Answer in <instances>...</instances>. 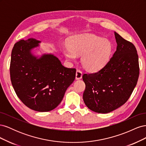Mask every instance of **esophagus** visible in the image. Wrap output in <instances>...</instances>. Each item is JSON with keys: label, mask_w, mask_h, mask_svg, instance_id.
<instances>
[{"label": "esophagus", "mask_w": 146, "mask_h": 146, "mask_svg": "<svg viewBox=\"0 0 146 146\" xmlns=\"http://www.w3.org/2000/svg\"><path fill=\"white\" fill-rule=\"evenodd\" d=\"M82 78V72L81 70L77 69L76 71V78L77 80H80Z\"/></svg>", "instance_id": "esophagus-1"}]
</instances>
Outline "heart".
I'll return each instance as SVG.
<instances>
[{
  "label": "heart",
  "instance_id": "obj_1",
  "mask_svg": "<svg viewBox=\"0 0 146 146\" xmlns=\"http://www.w3.org/2000/svg\"><path fill=\"white\" fill-rule=\"evenodd\" d=\"M113 51L111 43L94 35H80L73 38L69 47L63 48V54L68 60L76 61L82 55L83 66L90 72L103 68L110 60Z\"/></svg>",
  "mask_w": 146,
  "mask_h": 146
}]
</instances>
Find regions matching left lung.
Here are the masks:
<instances>
[{"mask_svg":"<svg viewBox=\"0 0 146 146\" xmlns=\"http://www.w3.org/2000/svg\"><path fill=\"white\" fill-rule=\"evenodd\" d=\"M117 48L103 68L84 74L83 99L86 107L98 113H108L124 104L130 97L139 74L136 47L114 32Z\"/></svg>","mask_w":146,"mask_h":146,"instance_id":"obj_1","label":"left lung"}]
</instances>
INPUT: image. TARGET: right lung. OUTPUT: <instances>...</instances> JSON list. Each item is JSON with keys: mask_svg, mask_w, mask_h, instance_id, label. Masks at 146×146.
Instances as JSON below:
<instances>
[{"mask_svg": "<svg viewBox=\"0 0 146 146\" xmlns=\"http://www.w3.org/2000/svg\"><path fill=\"white\" fill-rule=\"evenodd\" d=\"M41 41L30 38L13 48L10 67L12 85L17 97L29 108L39 112L55 108L76 78V69L65 68L56 56H34L32 50Z\"/></svg>", "mask_w": 146, "mask_h": 146, "instance_id": "right-lung-1", "label": "right lung"}]
</instances>
